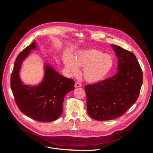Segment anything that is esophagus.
<instances>
[{
  "label": "esophagus",
  "instance_id": "34e87169",
  "mask_svg": "<svg viewBox=\"0 0 153 153\" xmlns=\"http://www.w3.org/2000/svg\"><path fill=\"white\" fill-rule=\"evenodd\" d=\"M74 87L76 88H77V87H82V84L80 83H79V82H77L75 83L74 85Z\"/></svg>",
  "mask_w": 153,
  "mask_h": 153
}]
</instances>
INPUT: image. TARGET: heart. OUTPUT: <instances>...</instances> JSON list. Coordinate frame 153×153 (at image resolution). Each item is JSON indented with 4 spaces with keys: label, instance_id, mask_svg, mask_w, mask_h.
Here are the masks:
<instances>
[{
    "label": "heart",
    "instance_id": "b5f03b06",
    "mask_svg": "<svg viewBox=\"0 0 153 153\" xmlns=\"http://www.w3.org/2000/svg\"><path fill=\"white\" fill-rule=\"evenodd\" d=\"M65 67L71 75L77 74L79 68H83L86 81L96 83L108 74L113 66L111 56L104 54L96 49H88L77 51L74 57L66 56L64 58Z\"/></svg>",
    "mask_w": 153,
    "mask_h": 153
}]
</instances>
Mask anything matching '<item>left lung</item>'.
<instances>
[{
  "instance_id": "8db88e82",
  "label": "left lung",
  "mask_w": 153,
  "mask_h": 153,
  "mask_svg": "<svg viewBox=\"0 0 153 153\" xmlns=\"http://www.w3.org/2000/svg\"><path fill=\"white\" fill-rule=\"evenodd\" d=\"M111 46L118 58L117 73L85 87L87 113L99 121L123 115L136 102L143 84V71L134 53L117 45Z\"/></svg>"
}]
</instances>
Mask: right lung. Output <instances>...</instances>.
Returning <instances> with one entry per match:
<instances>
[{
    "instance_id": "obj_1",
    "label": "right lung",
    "mask_w": 153,
    "mask_h": 153,
    "mask_svg": "<svg viewBox=\"0 0 153 153\" xmlns=\"http://www.w3.org/2000/svg\"><path fill=\"white\" fill-rule=\"evenodd\" d=\"M36 46L34 41L17 56L11 74L10 87L22 113L36 121L51 122L62 114L64 98L74 89V81L45 65L44 79L40 85L33 87L23 85L19 77L22 63Z\"/></svg>"
}]
</instances>
